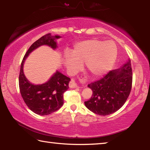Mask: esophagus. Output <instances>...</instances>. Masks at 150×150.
<instances>
[{
    "instance_id": "1",
    "label": "esophagus",
    "mask_w": 150,
    "mask_h": 150,
    "mask_svg": "<svg viewBox=\"0 0 150 150\" xmlns=\"http://www.w3.org/2000/svg\"><path fill=\"white\" fill-rule=\"evenodd\" d=\"M81 80H82V82H83V81L84 82V81H85V78L82 77ZM69 87L70 88H77V87H78V85L75 82L74 80H71V82L69 83Z\"/></svg>"
}]
</instances>
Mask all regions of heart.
<instances>
[{"mask_svg":"<svg viewBox=\"0 0 150 150\" xmlns=\"http://www.w3.org/2000/svg\"><path fill=\"white\" fill-rule=\"evenodd\" d=\"M117 56V48L115 43L91 39L76 43L71 54H64V63L72 74L77 73L84 64L90 74L98 77L113 67Z\"/></svg>","mask_w":150,"mask_h":150,"instance_id":"heart-1","label":"heart"}]
</instances>
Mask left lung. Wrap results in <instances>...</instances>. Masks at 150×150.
Masks as SVG:
<instances>
[{
    "label": "left lung",
    "instance_id": "obj_1",
    "mask_svg": "<svg viewBox=\"0 0 150 150\" xmlns=\"http://www.w3.org/2000/svg\"><path fill=\"white\" fill-rule=\"evenodd\" d=\"M130 59L117 69L109 72L102 79L88 84L92 91L91 99L84 102L90 111L108 115L119 110L126 102L132 88Z\"/></svg>",
    "mask_w": 150,
    "mask_h": 150
}]
</instances>
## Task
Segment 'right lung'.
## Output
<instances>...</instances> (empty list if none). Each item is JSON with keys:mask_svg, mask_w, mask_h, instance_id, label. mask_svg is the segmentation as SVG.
Instances as JSON below:
<instances>
[{"mask_svg": "<svg viewBox=\"0 0 150 150\" xmlns=\"http://www.w3.org/2000/svg\"><path fill=\"white\" fill-rule=\"evenodd\" d=\"M61 38L59 35L52 36L48 33L36 40L24 56L21 64L19 75L20 93L25 104L33 112L39 115H47L58 110L64 103V93L69 88L70 78L58 71L52 75L47 82L41 84L30 83L24 75L23 65L30 53L43 45L51 47L53 50L58 48L56 40Z\"/></svg>", "mask_w": 150, "mask_h": 150, "instance_id": "add662e5", "label": "right lung"}]
</instances>
